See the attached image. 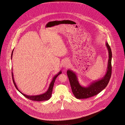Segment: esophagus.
<instances>
[{"label": "esophagus", "instance_id": "34e87169", "mask_svg": "<svg viewBox=\"0 0 125 125\" xmlns=\"http://www.w3.org/2000/svg\"><path fill=\"white\" fill-rule=\"evenodd\" d=\"M69 65H70V63H69V61H68V60L65 61L63 64V66L65 68H67L69 67Z\"/></svg>", "mask_w": 125, "mask_h": 125}]
</instances>
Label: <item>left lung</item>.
<instances>
[{
	"label": "left lung",
	"instance_id": "obj_1",
	"mask_svg": "<svg viewBox=\"0 0 125 125\" xmlns=\"http://www.w3.org/2000/svg\"><path fill=\"white\" fill-rule=\"evenodd\" d=\"M106 45L109 52V60L107 72L101 79L92 82L87 87L81 86L75 73L71 70L67 71L72 90L76 98L78 99H87L98 94L108 85L112 75V53L111 48L107 42Z\"/></svg>",
	"mask_w": 125,
	"mask_h": 125
}]
</instances>
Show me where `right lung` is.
<instances>
[{"mask_svg":"<svg viewBox=\"0 0 125 125\" xmlns=\"http://www.w3.org/2000/svg\"><path fill=\"white\" fill-rule=\"evenodd\" d=\"M13 50L12 52V53H11V58H12V54H13ZM61 71H60L56 75H55L51 83H50V85H49V88L48 89V90L45 92L44 93V94H41L40 95H37V96H27L26 95H25L23 93H22L19 89L18 88H17L16 85V83L14 82V78H13V73H12V80H13V83H14V84L16 87V88L23 95H24L25 97L27 99H29V100H33V101H44V100H49L50 99V98L51 97V96H52V88H53V85H54V82H55V80L56 78V77L59 75L60 74H61Z\"/></svg>","mask_w":125,"mask_h":125,"instance_id":"add662e5","label":"right lung"}]
</instances>
